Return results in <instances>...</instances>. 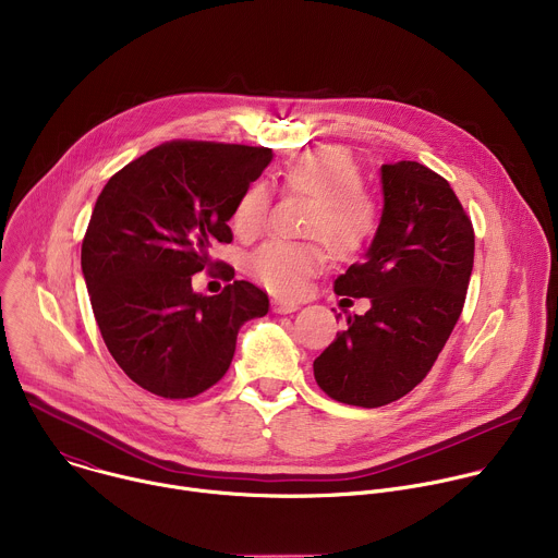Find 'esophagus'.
Masks as SVG:
<instances>
[{
  "instance_id": "34e87169",
  "label": "esophagus",
  "mask_w": 558,
  "mask_h": 558,
  "mask_svg": "<svg viewBox=\"0 0 558 558\" xmlns=\"http://www.w3.org/2000/svg\"><path fill=\"white\" fill-rule=\"evenodd\" d=\"M271 306H274V313H293V311L300 308L298 302H291V300H284V298H274Z\"/></svg>"
}]
</instances>
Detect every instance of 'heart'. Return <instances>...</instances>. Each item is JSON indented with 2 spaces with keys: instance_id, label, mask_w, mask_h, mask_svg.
<instances>
[{
  "instance_id": "1",
  "label": "heart",
  "mask_w": 558,
  "mask_h": 558,
  "mask_svg": "<svg viewBox=\"0 0 558 558\" xmlns=\"http://www.w3.org/2000/svg\"><path fill=\"white\" fill-rule=\"evenodd\" d=\"M284 192L313 201L304 233L317 235L342 258L355 256L377 229V207L362 192L364 179L353 156L338 147L311 149L291 156L280 174ZM269 214V187L263 181L247 185L231 209V229L241 238L263 231ZM325 252L315 243L269 241L247 258V271L267 289L295 295L306 278L325 267Z\"/></svg>"
}]
</instances>
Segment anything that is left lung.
<instances>
[{"instance_id":"left-lung-1","label":"left lung","mask_w":558,"mask_h":558,"mask_svg":"<svg viewBox=\"0 0 558 558\" xmlns=\"http://www.w3.org/2000/svg\"><path fill=\"white\" fill-rule=\"evenodd\" d=\"M379 177L377 231L333 282L371 308L349 315L313 362L317 386L362 409L400 400L426 377L459 320L474 263L472 222L446 179L417 161L381 166Z\"/></svg>"}]
</instances>
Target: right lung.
Segmentation results:
<instances>
[{
  "instance_id": "obj_1",
  "label": "right lung",
  "mask_w": 558,
  "mask_h": 558,
  "mask_svg": "<svg viewBox=\"0 0 558 558\" xmlns=\"http://www.w3.org/2000/svg\"><path fill=\"white\" fill-rule=\"evenodd\" d=\"M271 158L269 147L174 141L99 194L82 271L108 351L141 388L170 400L207 390L227 373L241 327L267 315L256 284L233 280L203 295L192 276L211 263L214 243H231L235 198Z\"/></svg>"
}]
</instances>
